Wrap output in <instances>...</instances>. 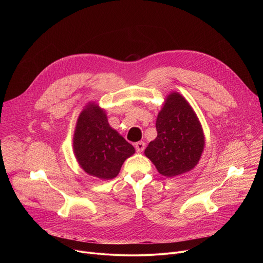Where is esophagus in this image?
I'll list each match as a JSON object with an SVG mask.
<instances>
[{
    "label": "esophagus",
    "instance_id": "34e87169",
    "mask_svg": "<svg viewBox=\"0 0 263 263\" xmlns=\"http://www.w3.org/2000/svg\"><path fill=\"white\" fill-rule=\"evenodd\" d=\"M144 146H145V143L143 141H138L135 143V148L137 152H142L144 149Z\"/></svg>",
    "mask_w": 263,
    "mask_h": 263
}]
</instances>
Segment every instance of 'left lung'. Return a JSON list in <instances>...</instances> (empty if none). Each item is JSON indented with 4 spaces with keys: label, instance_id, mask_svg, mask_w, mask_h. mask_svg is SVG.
<instances>
[{
    "label": "left lung",
    "instance_id": "obj_1",
    "mask_svg": "<svg viewBox=\"0 0 263 263\" xmlns=\"http://www.w3.org/2000/svg\"><path fill=\"white\" fill-rule=\"evenodd\" d=\"M157 137L148 143L144 155L165 177L193 170L204 148L201 124L191 105L179 93H171L156 121Z\"/></svg>",
    "mask_w": 263,
    "mask_h": 263
}]
</instances>
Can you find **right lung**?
Masks as SVG:
<instances>
[{
  "label": "right lung",
  "instance_id": "add662e5",
  "mask_svg": "<svg viewBox=\"0 0 263 263\" xmlns=\"http://www.w3.org/2000/svg\"><path fill=\"white\" fill-rule=\"evenodd\" d=\"M73 152L81 167L100 179H114L135 149L112 129L105 112L89 104L79 116L73 134Z\"/></svg>",
  "mask_w": 263,
  "mask_h": 263
}]
</instances>
